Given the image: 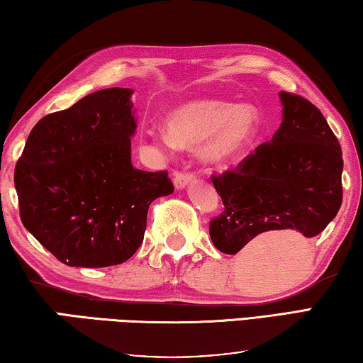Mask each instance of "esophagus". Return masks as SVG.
<instances>
[{
    "mask_svg": "<svg viewBox=\"0 0 363 363\" xmlns=\"http://www.w3.org/2000/svg\"><path fill=\"white\" fill-rule=\"evenodd\" d=\"M192 181H194L192 172H182V171L174 172V187L176 189H184L186 186H189Z\"/></svg>",
    "mask_w": 363,
    "mask_h": 363,
    "instance_id": "34e87169",
    "label": "esophagus"
}]
</instances>
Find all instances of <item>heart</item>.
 <instances>
[{
  "mask_svg": "<svg viewBox=\"0 0 363 363\" xmlns=\"http://www.w3.org/2000/svg\"><path fill=\"white\" fill-rule=\"evenodd\" d=\"M262 129L258 108L250 103L202 99L184 103L169 113L166 129L150 128L145 140L153 150L166 152L176 145H200V157L211 166H228L244 157Z\"/></svg>",
  "mask_w": 363,
  "mask_h": 363,
  "instance_id": "obj_1",
  "label": "heart"
}]
</instances>
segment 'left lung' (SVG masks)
<instances>
[{
  "label": "left lung",
  "mask_w": 363,
  "mask_h": 363,
  "mask_svg": "<svg viewBox=\"0 0 363 363\" xmlns=\"http://www.w3.org/2000/svg\"><path fill=\"white\" fill-rule=\"evenodd\" d=\"M283 123L234 171L211 176L224 210L210 221L223 254L260 249L267 235L298 231L315 238L342 203V150L318 108L279 91Z\"/></svg>",
  "instance_id": "left-lung-1"
}]
</instances>
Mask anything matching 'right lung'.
<instances>
[{"mask_svg": "<svg viewBox=\"0 0 363 363\" xmlns=\"http://www.w3.org/2000/svg\"><path fill=\"white\" fill-rule=\"evenodd\" d=\"M130 95L99 90L42 118L16 164L22 224L67 267L129 260L143 240L148 206L174 192L166 171L132 166Z\"/></svg>", "mask_w": 363, "mask_h": 363, "instance_id": "1", "label": "right lung"}]
</instances>
